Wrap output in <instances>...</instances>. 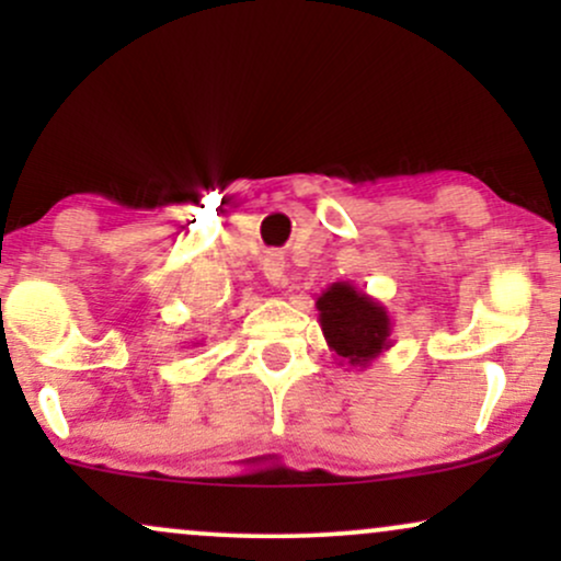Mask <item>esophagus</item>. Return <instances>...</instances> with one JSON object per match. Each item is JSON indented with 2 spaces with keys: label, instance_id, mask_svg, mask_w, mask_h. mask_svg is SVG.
Instances as JSON below:
<instances>
[{
  "label": "esophagus",
  "instance_id": "1",
  "mask_svg": "<svg viewBox=\"0 0 561 561\" xmlns=\"http://www.w3.org/2000/svg\"><path fill=\"white\" fill-rule=\"evenodd\" d=\"M261 272L268 279V285H285V259H282L279 253H268L261 263Z\"/></svg>",
  "mask_w": 561,
  "mask_h": 561
}]
</instances>
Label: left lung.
Instances as JSON below:
<instances>
[{"instance_id": "1", "label": "left lung", "mask_w": 561, "mask_h": 561, "mask_svg": "<svg viewBox=\"0 0 561 561\" xmlns=\"http://www.w3.org/2000/svg\"><path fill=\"white\" fill-rule=\"evenodd\" d=\"M317 311L327 345L340 366L347 364L362 371L390 351L388 308L351 282H332L317 298Z\"/></svg>"}]
</instances>
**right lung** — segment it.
<instances>
[{
  "label": "right lung",
  "instance_id": "obj_1",
  "mask_svg": "<svg viewBox=\"0 0 561 561\" xmlns=\"http://www.w3.org/2000/svg\"><path fill=\"white\" fill-rule=\"evenodd\" d=\"M195 345H203V343H195Z\"/></svg>",
  "mask_w": 561,
  "mask_h": 561
}]
</instances>
